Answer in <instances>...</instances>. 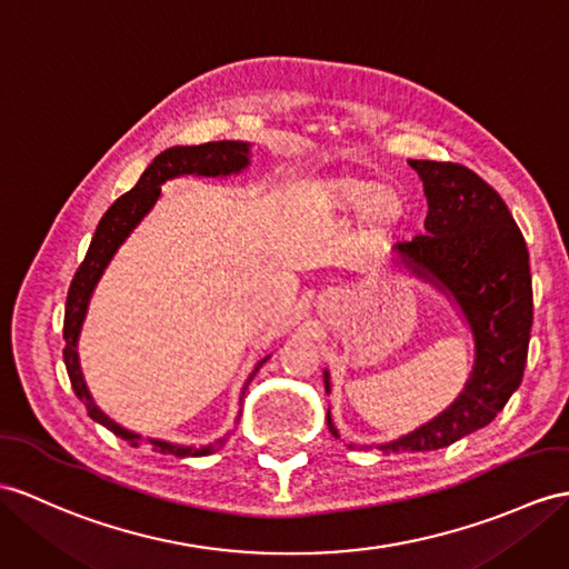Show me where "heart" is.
Listing matches in <instances>:
<instances>
[{"instance_id":"obj_1","label":"heart","mask_w":569,"mask_h":569,"mask_svg":"<svg viewBox=\"0 0 569 569\" xmlns=\"http://www.w3.org/2000/svg\"><path fill=\"white\" fill-rule=\"evenodd\" d=\"M338 196L345 204H352V207L371 204L373 210L381 212V214L393 212V198L389 196V192H381L373 180H365V178L348 180V183L340 186Z\"/></svg>"}]
</instances>
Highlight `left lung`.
Instances as JSON below:
<instances>
[{
  "instance_id": "left-lung-1",
  "label": "left lung",
  "mask_w": 569,
  "mask_h": 569,
  "mask_svg": "<svg viewBox=\"0 0 569 569\" xmlns=\"http://www.w3.org/2000/svg\"><path fill=\"white\" fill-rule=\"evenodd\" d=\"M410 166L422 178L429 212L425 233L398 241L396 251L459 303L476 338V367L449 410L383 445V453L445 449L490 425L519 389L533 321L529 251L500 192L463 163ZM323 379L328 391V371ZM326 420L340 437L330 412Z\"/></svg>"
}]
</instances>
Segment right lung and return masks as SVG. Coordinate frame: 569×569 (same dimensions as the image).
I'll list each match as a JSON object with an SVG mask.
<instances>
[{
    "label": "right lung",
    "mask_w": 569,
    "mask_h": 569,
    "mask_svg": "<svg viewBox=\"0 0 569 569\" xmlns=\"http://www.w3.org/2000/svg\"><path fill=\"white\" fill-rule=\"evenodd\" d=\"M246 163H248V144H243V142H207L200 147H173V149L161 151V154L147 166V171L142 173L140 180H137V186L108 207V212L101 217L99 227H96L87 258L81 260V266L74 272V280H72V284H69L67 309H64V342L67 345L62 350L69 381H72L74 393L84 400L91 420L101 422L120 439L130 441L132 447H137V439L140 437L128 432V429H122L113 420H108L106 415L93 406V400L87 391L84 377H81V369H79L77 338H79L81 323H84L93 287H96V282H99V277L103 274L108 260L113 258V253L118 251V246L124 241V237H128V233L137 224H140V219L151 210V204H154L157 198L161 196L163 180L183 176V173L227 176L233 171H241ZM262 362H266V359H262ZM243 393H246V389H243ZM149 445L161 453H173V456H178V459H186V456H204L219 447H224V439H219L214 447L210 445L202 449L176 447V445H169V441H159V439H149Z\"/></svg>",
    "instance_id": "1"
}]
</instances>
